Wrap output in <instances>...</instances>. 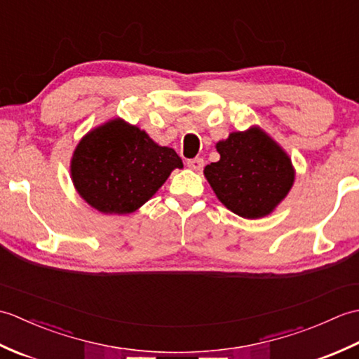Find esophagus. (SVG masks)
<instances>
[{
    "instance_id": "esophagus-1",
    "label": "esophagus",
    "mask_w": 359,
    "mask_h": 359,
    "mask_svg": "<svg viewBox=\"0 0 359 359\" xmlns=\"http://www.w3.org/2000/svg\"><path fill=\"white\" fill-rule=\"evenodd\" d=\"M187 165L191 168V170H194V171H201L202 168H203V165H205V162H203V158L196 157V158H189L188 162H187Z\"/></svg>"
}]
</instances>
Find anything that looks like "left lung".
Returning <instances> with one entry per match:
<instances>
[{
	"label": "left lung",
	"mask_w": 359,
	"mask_h": 359,
	"mask_svg": "<svg viewBox=\"0 0 359 359\" xmlns=\"http://www.w3.org/2000/svg\"><path fill=\"white\" fill-rule=\"evenodd\" d=\"M216 148L220 160L203 172L219 201L245 219L270 215L294 180L285 152L257 128L233 133Z\"/></svg>",
	"instance_id": "left-lung-1"
}]
</instances>
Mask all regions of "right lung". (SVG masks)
<instances>
[{
    "label": "right lung",
    "mask_w": 359,
    "mask_h": 359,
    "mask_svg": "<svg viewBox=\"0 0 359 359\" xmlns=\"http://www.w3.org/2000/svg\"><path fill=\"white\" fill-rule=\"evenodd\" d=\"M182 166L174 149L158 147L147 133L117 118L79 143L71 171L75 188L89 205L106 215H128Z\"/></svg>",
    "instance_id": "add662e5"
}]
</instances>
